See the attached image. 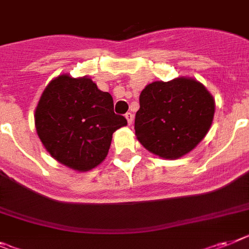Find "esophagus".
Here are the masks:
<instances>
[{
  "label": "esophagus",
  "instance_id": "1",
  "mask_svg": "<svg viewBox=\"0 0 249 249\" xmlns=\"http://www.w3.org/2000/svg\"><path fill=\"white\" fill-rule=\"evenodd\" d=\"M125 119L128 120V124L131 125V123H133V119H134V116H133V114H131V112H126V114H125Z\"/></svg>",
  "mask_w": 249,
  "mask_h": 249
}]
</instances>
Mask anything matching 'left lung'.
<instances>
[{"instance_id":"obj_1","label":"left lung","mask_w":249,"mask_h":249,"mask_svg":"<svg viewBox=\"0 0 249 249\" xmlns=\"http://www.w3.org/2000/svg\"><path fill=\"white\" fill-rule=\"evenodd\" d=\"M135 114V135L148 152L163 160H178L205 138L213 124L214 97L191 77L144 87Z\"/></svg>"}]
</instances>
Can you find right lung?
Instances as JSON below:
<instances>
[{
    "label": "right lung",
    "mask_w": 249,
    "mask_h": 249,
    "mask_svg": "<svg viewBox=\"0 0 249 249\" xmlns=\"http://www.w3.org/2000/svg\"><path fill=\"white\" fill-rule=\"evenodd\" d=\"M37 137L59 163L87 172L106 158L112 134L126 126L114 101L92 79L63 73L48 83L34 114Z\"/></svg>",
    "instance_id": "1"
}]
</instances>
